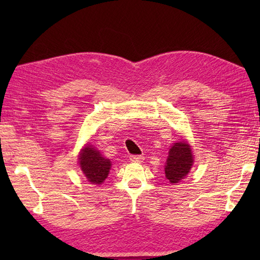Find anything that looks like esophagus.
<instances>
[{"mask_svg": "<svg viewBox=\"0 0 260 260\" xmlns=\"http://www.w3.org/2000/svg\"><path fill=\"white\" fill-rule=\"evenodd\" d=\"M129 159L132 162H143L144 156H143V155H131Z\"/></svg>", "mask_w": 260, "mask_h": 260, "instance_id": "1", "label": "esophagus"}]
</instances>
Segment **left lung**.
<instances>
[{
	"label": "left lung",
	"mask_w": 260,
	"mask_h": 260,
	"mask_svg": "<svg viewBox=\"0 0 260 260\" xmlns=\"http://www.w3.org/2000/svg\"><path fill=\"white\" fill-rule=\"evenodd\" d=\"M193 154L191 146L185 140H182L171 146L169 156L165 163V178L170 183L176 184L189 174L193 165Z\"/></svg>",
	"instance_id": "8db88e82"
}]
</instances>
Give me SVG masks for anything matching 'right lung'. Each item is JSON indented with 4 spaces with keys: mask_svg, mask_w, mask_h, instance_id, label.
I'll return each mask as SVG.
<instances>
[{
    "mask_svg": "<svg viewBox=\"0 0 260 260\" xmlns=\"http://www.w3.org/2000/svg\"><path fill=\"white\" fill-rule=\"evenodd\" d=\"M78 163L82 173L91 184H102L108 176L112 163L92 145L87 144L79 153Z\"/></svg>",
    "mask_w": 260,
    "mask_h": 260,
    "instance_id": "right-lung-1",
    "label": "right lung"
}]
</instances>
